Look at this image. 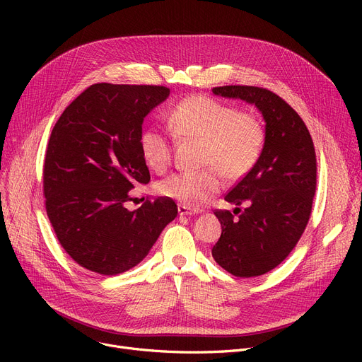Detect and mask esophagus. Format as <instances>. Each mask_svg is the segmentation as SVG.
Returning a JSON list of instances; mask_svg holds the SVG:
<instances>
[{"label":"esophagus","mask_w":362,"mask_h":362,"mask_svg":"<svg viewBox=\"0 0 362 362\" xmlns=\"http://www.w3.org/2000/svg\"><path fill=\"white\" fill-rule=\"evenodd\" d=\"M177 211H179L180 216H192V214H195V211L192 210V208H189L186 205H179L177 206Z\"/></svg>","instance_id":"esophagus-1"}]
</instances>
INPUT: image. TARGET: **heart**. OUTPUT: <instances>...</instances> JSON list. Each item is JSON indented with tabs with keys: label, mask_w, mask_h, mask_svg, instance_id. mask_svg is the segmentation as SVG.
I'll use <instances>...</instances> for the list:
<instances>
[{
	"label": "heart",
	"mask_w": 362,
	"mask_h": 362,
	"mask_svg": "<svg viewBox=\"0 0 362 362\" xmlns=\"http://www.w3.org/2000/svg\"><path fill=\"white\" fill-rule=\"evenodd\" d=\"M168 126L179 139L201 142L199 163L204 170L179 173L157 183V192L189 208H197L213 198L221 187V173L230 180L246 176L258 163L265 130L262 122L250 111L205 95H191L170 110ZM145 164L156 173H164L171 164V144L158 129H146L139 138Z\"/></svg>",
	"instance_id": "b5f03b06"
}]
</instances>
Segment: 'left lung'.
Listing matches in <instances>:
<instances>
[{
    "label": "left lung",
    "instance_id": "1",
    "mask_svg": "<svg viewBox=\"0 0 362 362\" xmlns=\"http://www.w3.org/2000/svg\"><path fill=\"white\" fill-rule=\"evenodd\" d=\"M213 92L255 104L265 120L258 163L224 197L238 205V217L227 210L214 211L221 236L211 251L226 272L255 277L276 269L305 230L317 186L315 149L299 114L274 92L242 85L217 86ZM243 202L249 206L240 211Z\"/></svg>",
    "mask_w": 362,
    "mask_h": 362
}]
</instances>
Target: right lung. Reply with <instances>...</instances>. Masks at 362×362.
<instances>
[{
    "instance_id": "obj_1",
    "label": "right lung",
    "mask_w": 362,
    "mask_h": 362,
    "mask_svg": "<svg viewBox=\"0 0 362 362\" xmlns=\"http://www.w3.org/2000/svg\"><path fill=\"white\" fill-rule=\"evenodd\" d=\"M170 89L95 83L57 120L44 163L49 223L64 251L83 269L116 276L139 264L177 216L170 198L129 211L130 191L151 180L139 138L146 114Z\"/></svg>"
}]
</instances>
